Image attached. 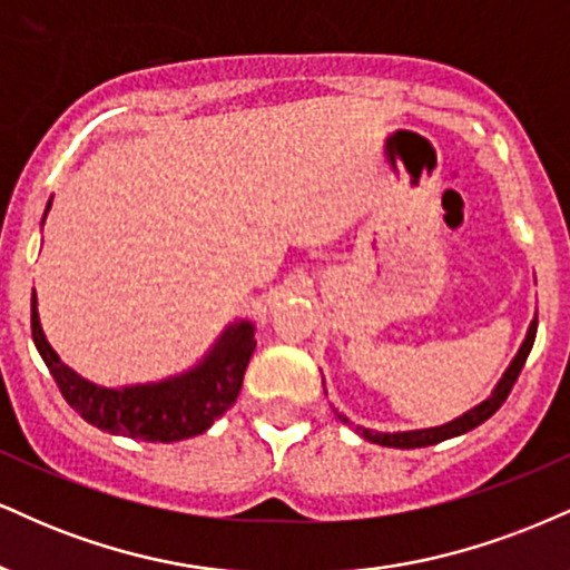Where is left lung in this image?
<instances>
[{"label": "left lung", "mask_w": 570, "mask_h": 570, "mask_svg": "<svg viewBox=\"0 0 570 570\" xmlns=\"http://www.w3.org/2000/svg\"><path fill=\"white\" fill-rule=\"evenodd\" d=\"M537 327H539V320H533L531 327H528V336L523 341V346H520L518 357L512 360V365L507 367L504 379L499 381V386L493 390L491 397L485 400V403H480L478 407H472V411H466L464 416L453 419L451 424H443V426H434V430H419V432H394V434H381V432H371V430H360L363 432L365 440H371V443H379V445H386V448H426V445H438L443 443L448 438H459V434L474 430V426H480L483 421H488L493 416V413L499 411L501 405H504V400L510 397L514 381H518L520 371H523L528 354L533 350V341H537ZM341 421H346L344 416H338Z\"/></svg>", "instance_id": "1"}]
</instances>
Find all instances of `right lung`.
<instances>
[{"label": "right lung", "instance_id": "obj_1", "mask_svg": "<svg viewBox=\"0 0 570 570\" xmlns=\"http://www.w3.org/2000/svg\"><path fill=\"white\" fill-rule=\"evenodd\" d=\"M47 210H50V203H47ZM31 336L63 400L87 424L111 434L146 440V443H176V440L203 434L226 407L234 405L243 390L245 367L256 350L253 325L239 323L218 338L205 363L184 376L159 381V384L104 390L79 379L60 363L39 325L37 296H31Z\"/></svg>", "mask_w": 570, "mask_h": 570}]
</instances>
